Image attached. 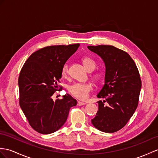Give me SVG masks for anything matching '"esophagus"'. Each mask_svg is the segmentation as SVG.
<instances>
[{"label":"esophagus","instance_id":"1","mask_svg":"<svg viewBox=\"0 0 158 158\" xmlns=\"http://www.w3.org/2000/svg\"><path fill=\"white\" fill-rule=\"evenodd\" d=\"M77 105H78V106H82V105H85L86 103L80 102V101H78V102H77Z\"/></svg>","mask_w":158,"mask_h":158}]
</instances>
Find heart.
Segmentation results:
<instances>
[{"label":"heart","mask_w":158,"mask_h":158,"mask_svg":"<svg viewBox=\"0 0 158 158\" xmlns=\"http://www.w3.org/2000/svg\"><path fill=\"white\" fill-rule=\"evenodd\" d=\"M82 64L86 70L89 72L94 70L97 67V63L90 57H84L82 59ZM68 74V66L67 64H64L61 68V75L63 78H66ZM92 77L94 80L100 82L104 78V73L98 70L92 74ZM93 89V85L90 82L86 83H74L68 86V90L74 97L80 99L85 100L88 97L90 92Z\"/></svg>","instance_id":"b5f03b06"}]
</instances>
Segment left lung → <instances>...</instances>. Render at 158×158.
Instances as JSON below:
<instances>
[{"mask_svg": "<svg viewBox=\"0 0 158 158\" xmlns=\"http://www.w3.org/2000/svg\"><path fill=\"white\" fill-rule=\"evenodd\" d=\"M101 57L106 66L105 82L97 97L98 110L92 123L105 133L118 131L126 125L139 103L141 88L139 72L133 60L113 45L88 46Z\"/></svg>", "mask_w": 158, "mask_h": 158, "instance_id": "obj_1", "label": "left lung"}]
</instances>
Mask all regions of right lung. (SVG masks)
I'll return each instance as SVG.
<instances>
[{"mask_svg":"<svg viewBox=\"0 0 158 158\" xmlns=\"http://www.w3.org/2000/svg\"><path fill=\"white\" fill-rule=\"evenodd\" d=\"M80 44L52 45L33 53L19 74V105L30 126L37 132L56 131L66 121L71 107L77 105L70 94L53 101L52 95L62 89L57 83L61 70Z\"/></svg>","mask_w":158,"mask_h":158,"instance_id":"right-lung-1","label":"right lung"}]
</instances>
